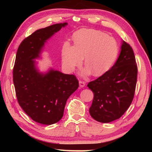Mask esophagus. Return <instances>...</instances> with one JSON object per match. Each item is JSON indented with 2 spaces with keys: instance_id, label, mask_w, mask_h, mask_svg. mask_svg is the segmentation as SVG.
<instances>
[{
  "instance_id": "1",
  "label": "esophagus",
  "mask_w": 152,
  "mask_h": 152,
  "mask_svg": "<svg viewBox=\"0 0 152 152\" xmlns=\"http://www.w3.org/2000/svg\"><path fill=\"white\" fill-rule=\"evenodd\" d=\"M85 84L86 83L84 82L81 81V80L79 81V85H80V87H81V88H83V87L85 86Z\"/></svg>"
}]
</instances>
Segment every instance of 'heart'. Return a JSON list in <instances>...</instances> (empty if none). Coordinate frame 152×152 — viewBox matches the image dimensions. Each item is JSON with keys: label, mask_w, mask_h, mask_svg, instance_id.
Wrapping results in <instances>:
<instances>
[{"label": "heart", "mask_w": 152, "mask_h": 152, "mask_svg": "<svg viewBox=\"0 0 152 152\" xmlns=\"http://www.w3.org/2000/svg\"><path fill=\"white\" fill-rule=\"evenodd\" d=\"M74 45L66 42L61 51L62 63L67 70L72 72L83 61L86 67L81 72L86 76L93 72L96 76L107 72L116 61L119 45L115 38L94 29H81L74 34Z\"/></svg>", "instance_id": "obj_1"}]
</instances>
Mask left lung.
<instances>
[{
	"label": "left lung",
	"mask_w": 152,
	"mask_h": 152,
	"mask_svg": "<svg viewBox=\"0 0 152 152\" xmlns=\"http://www.w3.org/2000/svg\"><path fill=\"white\" fill-rule=\"evenodd\" d=\"M137 76L134 53L123 41L119 58L112 68L87 85L94 93L89 109L91 116L101 123L119 119L132 104Z\"/></svg>",
	"instance_id": "obj_1"
}]
</instances>
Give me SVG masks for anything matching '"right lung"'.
Wrapping results in <instances>:
<instances>
[{
	"label": "right lung",
	"instance_id": "1",
	"mask_svg": "<svg viewBox=\"0 0 152 152\" xmlns=\"http://www.w3.org/2000/svg\"><path fill=\"white\" fill-rule=\"evenodd\" d=\"M67 23L38 29L23 41L17 50L13 68V83L17 101L35 122L52 125L63 117L67 100L78 88L76 76L50 68L39 72L35 59L47 40L66 27Z\"/></svg>",
	"mask_w": 152,
	"mask_h": 152
}]
</instances>
